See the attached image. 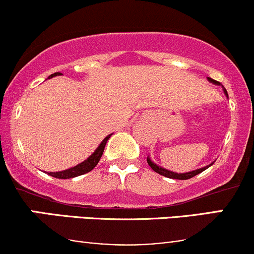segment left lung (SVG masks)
I'll use <instances>...</instances> for the list:
<instances>
[{
  "mask_svg": "<svg viewBox=\"0 0 254 254\" xmlns=\"http://www.w3.org/2000/svg\"><path fill=\"white\" fill-rule=\"evenodd\" d=\"M208 81H209V82H211L212 84H216V86H221V87H222V88H223V92H224V94H226V97L228 98V93H227L226 88H224V87H223L222 84H221L220 82H218V81L212 80L211 77H208ZM147 161H148V165H149L150 167H151V170H153L154 172H156V173L161 174V176L167 177V178H171V179L186 180V179H190V178H192V177L197 176V174L202 173V172H203V171H205L206 168H209V167H210V166L214 165V162L216 161V160H215L214 162H211V164H209V165L204 166V167H202V168H197V170L191 171V172H186V173H177V172H172V171L166 170V168L161 167V166H159V165H156L155 162H154V161H151L150 156H148V157H147Z\"/></svg>",
  "mask_w": 254,
  "mask_h": 254,
  "instance_id": "1",
  "label": "left lung"
}]
</instances>
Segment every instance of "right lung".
<instances>
[{
    "label": "right lung",
    "instance_id": "1",
    "mask_svg": "<svg viewBox=\"0 0 254 254\" xmlns=\"http://www.w3.org/2000/svg\"><path fill=\"white\" fill-rule=\"evenodd\" d=\"M60 75H62V74H61V72H55V74H51L50 76H49V78L55 77V76H60ZM111 135H112V133H111ZM111 135H107L106 137H105L103 141H101V143L99 144V147L97 148V149L93 151L92 155L87 157V159L84 160L83 162H81V164L74 166V167H71V168H68V170H64L61 172H50V173H49V172H46V173L51 177L58 178V179H70V178H75V177L82 176V174L88 173V172L92 171L93 168L98 165L99 160H100V157L104 153L105 145H106Z\"/></svg>",
    "mask_w": 254,
    "mask_h": 254
}]
</instances>
